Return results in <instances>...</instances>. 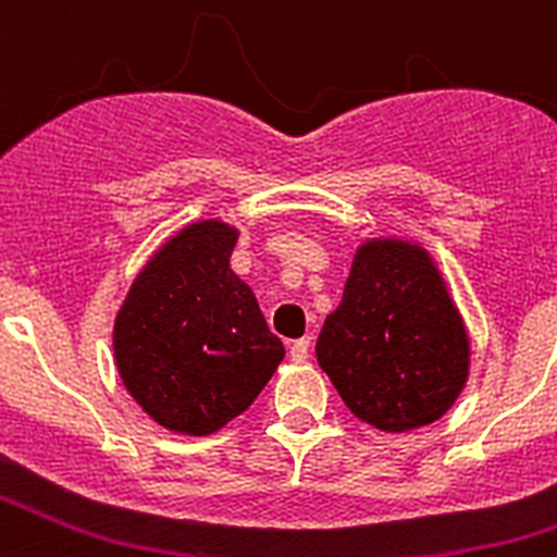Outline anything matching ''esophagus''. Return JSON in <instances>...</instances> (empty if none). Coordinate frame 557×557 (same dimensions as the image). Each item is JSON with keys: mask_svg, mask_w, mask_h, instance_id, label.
<instances>
[{"mask_svg": "<svg viewBox=\"0 0 557 557\" xmlns=\"http://www.w3.org/2000/svg\"><path fill=\"white\" fill-rule=\"evenodd\" d=\"M289 359H293V362H307V359H309V337L295 339L293 346H289Z\"/></svg>", "mask_w": 557, "mask_h": 557, "instance_id": "esophagus-1", "label": "esophagus"}]
</instances>
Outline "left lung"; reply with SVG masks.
<instances>
[{
  "label": "left lung",
  "instance_id": "obj_1",
  "mask_svg": "<svg viewBox=\"0 0 557 557\" xmlns=\"http://www.w3.org/2000/svg\"><path fill=\"white\" fill-rule=\"evenodd\" d=\"M314 354L348 410L379 432L444 418L471 371L469 329L444 273L401 236L359 245Z\"/></svg>",
  "mask_w": 557,
  "mask_h": 557
}]
</instances>
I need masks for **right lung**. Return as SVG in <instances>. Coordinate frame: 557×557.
Returning <instances> with one entry per match:
<instances>
[{
    "label": "right lung",
    "instance_id": "add662e5",
    "mask_svg": "<svg viewBox=\"0 0 557 557\" xmlns=\"http://www.w3.org/2000/svg\"><path fill=\"white\" fill-rule=\"evenodd\" d=\"M239 228L184 225L147 259L113 321V362L147 416L206 437L243 416L284 359L256 295L231 270Z\"/></svg>",
    "mask_w": 557,
    "mask_h": 557
}]
</instances>
